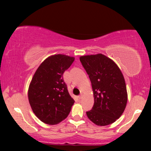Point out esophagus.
<instances>
[{
    "mask_svg": "<svg viewBox=\"0 0 151 151\" xmlns=\"http://www.w3.org/2000/svg\"><path fill=\"white\" fill-rule=\"evenodd\" d=\"M82 93L80 94V96H78V98H79V99H81V98H82Z\"/></svg>",
    "mask_w": 151,
    "mask_h": 151,
    "instance_id": "1",
    "label": "esophagus"
}]
</instances>
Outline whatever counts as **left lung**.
Instances as JSON below:
<instances>
[{
	"label": "left lung",
	"mask_w": 151,
	"mask_h": 151,
	"mask_svg": "<svg viewBox=\"0 0 151 151\" xmlns=\"http://www.w3.org/2000/svg\"><path fill=\"white\" fill-rule=\"evenodd\" d=\"M91 82L94 104L86 112L91 121L98 126H106L122 114L127 103L124 78L120 69L106 55H84L80 58Z\"/></svg>",
	"instance_id": "left-lung-1"
}]
</instances>
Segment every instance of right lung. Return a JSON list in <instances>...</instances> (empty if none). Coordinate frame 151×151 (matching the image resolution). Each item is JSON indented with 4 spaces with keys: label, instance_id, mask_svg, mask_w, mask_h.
Listing matches in <instances>:
<instances>
[{
    "label": "right lung",
    "instance_id": "right-lung-1",
    "mask_svg": "<svg viewBox=\"0 0 151 151\" xmlns=\"http://www.w3.org/2000/svg\"><path fill=\"white\" fill-rule=\"evenodd\" d=\"M73 57L57 54L39 66L29 86L28 98L36 117L47 124H57L69 114L75 101L63 80V73L73 63Z\"/></svg>",
    "mask_w": 151,
    "mask_h": 151
}]
</instances>
